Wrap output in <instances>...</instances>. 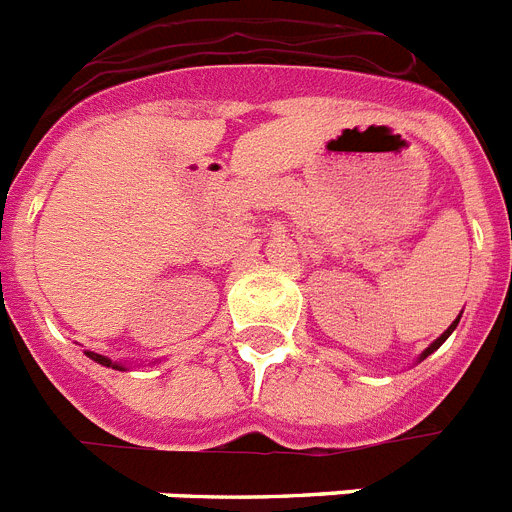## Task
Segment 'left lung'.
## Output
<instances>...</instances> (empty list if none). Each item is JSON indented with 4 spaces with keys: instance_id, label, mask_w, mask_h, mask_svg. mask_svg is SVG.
<instances>
[{
    "instance_id": "obj_1",
    "label": "left lung",
    "mask_w": 512,
    "mask_h": 512,
    "mask_svg": "<svg viewBox=\"0 0 512 512\" xmlns=\"http://www.w3.org/2000/svg\"><path fill=\"white\" fill-rule=\"evenodd\" d=\"M458 321H461V316H458V318H456V321H453V323H451V326H448V329H445V331H443V334H440V336H438V339H435V342H432V344H430V347H427V349H425V352H422V355H419V357H417V362H422V360H425V357H427V355H432V352H435V349H440V344H443V342H445V339H448V336H451V334H453V331H456Z\"/></svg>"
}]
</instances>
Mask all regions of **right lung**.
Returning a JSON list of instances; mask_svg holds the SVG:
<instances>
[{
    "label": "right lung",
    "mask_w": 512,
    "mask_h": 512,
    "mask_svg": "<svg viewBox=\"0 0 512 512\" xmlns=\"http://www.w3.org/2000/svg\"><path fill=\"white\" fill-rule=\"evenodd\" d=\"M85 355L90 357V360L93 362H98V365H103V368H113V370H129L131 365L129 362H116V360H111V357H106V355H98V352H90V349H85Z\"/></svg>",
    "instance_id": "1"
}]
</instances>
